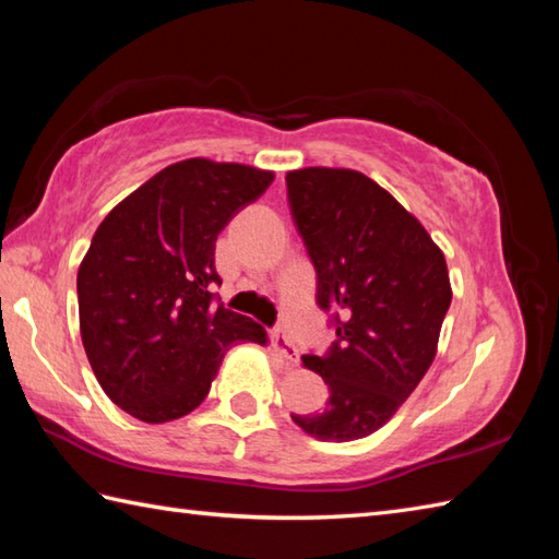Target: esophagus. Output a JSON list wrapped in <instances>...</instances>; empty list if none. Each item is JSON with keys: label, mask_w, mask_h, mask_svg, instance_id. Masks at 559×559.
Masks as SVG:
<instances>
[{"label": "esophagus", "mask_w": 559, "mask_h": 559, "mask_svg": "<svg viewBox=\"0 0 559 559\" xmlns=\"http://www.w3.org/2000/svg\"><path fill=\"white\" fill-rule=\"evenodd\" d=\"M271 346L283 360H286V365H298V350H295L290 338L286 336V331H281V329L271 331Z\"/></svg>", "instance_id": "obj_1"}]
</instances>
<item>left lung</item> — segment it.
<instances>
[{
	"mask_svg": "<svg viewBox=\"0 0 559 559\" xmlns=\"http://www.w3.org/2000/svg\"><path fill=\"white\" fill-rule=\"evenodd\" d=\"M295 225L317 269V302L338 341L302 355L329 384L324 411L293 415L322 442H350L394 418L437 355L451 302L442 249L384 187L348 168L286 175Z\"/></svg>",
	"mask_w": 559,
	"mask_h": 559,
	"instance_id": "left-lung-1",
	"label": "left lung"
}]
</instances>
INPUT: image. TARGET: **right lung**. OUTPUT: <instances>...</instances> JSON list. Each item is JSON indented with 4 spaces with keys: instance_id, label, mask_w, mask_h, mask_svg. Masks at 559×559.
I'll return each instance as SVG.
<instances>
[{
    "instance_id": "obj_1",
    "label": "right lung",
    "mask_w": 559,
    "mask_h": 559,
    "mask_svg": "<svg viewBox=\"0 0 559 559\" xmlns=\"http://www.w3.org/2000/svg\"><path fill=\"white\" fill-rule=\"evenodd\" d=\"M271 170L187 158L124 197L81 259L79 329L98 384L141 423H170L206 399L237 343L266 346L254 319L213 302L216 240L266 192Z\"/></svg>"
}]
</instances>
